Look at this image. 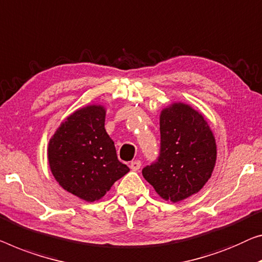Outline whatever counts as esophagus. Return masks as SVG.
Returning <instances> with one entry per match:
<instances>
[{
  "label": "esophagus",
  "instance_id": "34e87169",
  "mask_svg": "<svg viewBox=\"0 0 262 262\" xmlns=\"http://www.w3.org/2000/svg\"><path fill=\"white\" fill-rule=\"evenodd\" d=\"M130 168L133 170H139L140 168H141V161L140 160H135V161H132L130 162Z\"/></svg>",
  "mask_w": 262,
  "mask_h": 262
}]
</instances>
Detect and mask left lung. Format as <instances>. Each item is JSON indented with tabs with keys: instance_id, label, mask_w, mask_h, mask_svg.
<instances>
[{
	"instance_id": "obj_1",
	"label": "left lung",
	"mask_w": 262,
	"mask_h": 262,
	"mask_svg": "<svg viewBox=\"0 0 262 262\" xmlns=\"http://www.w3.org/2000/svg\"><path fill=\"white\" fill-rule=\"evenodd\" d=\"M160 153L142 175L160 196L173 202L198 193L212 175L216 144L204 116L174 103L160 116Z\"/></svg>"
}]
</instances>
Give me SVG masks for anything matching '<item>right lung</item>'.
Segmentation results:
<instances>
[{
	"instance_id": "obj_1",
	"label": "right lung",
	"mask_w": 262,
	"mask_h": 262,
	"mask_svg": "<svg viewBox=\"0 0 262 262\" xmlns=\"http://www.w3.org/2000/svg\"><path fill=\"white\" fill-rule=\"evenodd\" d=\"M106 111L88 106L68 116L49 141L50 170L62 188L93 202L129 171L104 129Z\"/></svg>"
}]
</instances>
